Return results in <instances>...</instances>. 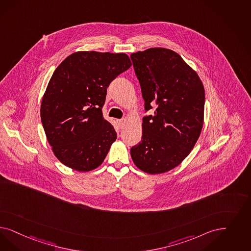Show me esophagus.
<instances>
[{"label":"esophagus","instance_id":"obj_1","mask_svg":"<svg viewBox=\"0 0 251 251\" xmlns=\"http://www.w3.org/2000/svg\"><path fill=\"white\" fill-rule=\"evenodd\" d=\"M118 122H119V126H120V128L122 129V128H123V126H124V120H123V119H121V120H118Z\"/></svg>","mask_w":251,"mask_h":251}]
</instances>
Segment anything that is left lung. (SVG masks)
I'll return each instance as SVG.
<instances>
[{
    "label": "left lung",
    "mask_w": 251,
    "mask_h": 251,
    "mask_svg": "<svg viewBox=\"0 0 251 251\" xmlns=\"http://www.w3.org/2000/svg\"><path fill=\"white\" fill-rule=\"evenodd\" d=\"M148 111L143 134L130 156L141 171L166 173L177 167L195 147L203 126L205 90L199 75L177 52L150 48L130 54Z\"/></svg>",
    "instance_id": "obj_1"
}]
</instances>
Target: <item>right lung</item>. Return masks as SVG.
Wrapping results in <instances>:
<instances>
[{
  "label": "right lung",
  "instance_id": "obj_1",
  "mask_svg": "<svg viewBox=\"0 0 251 251\" xmlns=\"http://www.w3.org/2000/svg\"><path fill=\"white\" fill-rule=\"evenodd\" d=\"M126 53L76 52L54 70L41 105V119L55 156L78 172L103 163L117 132L103 117L106 89L130 69Z\"/></svg>",
  "mask_w": 251,
  "mask_h": 251
}]
</instances>
